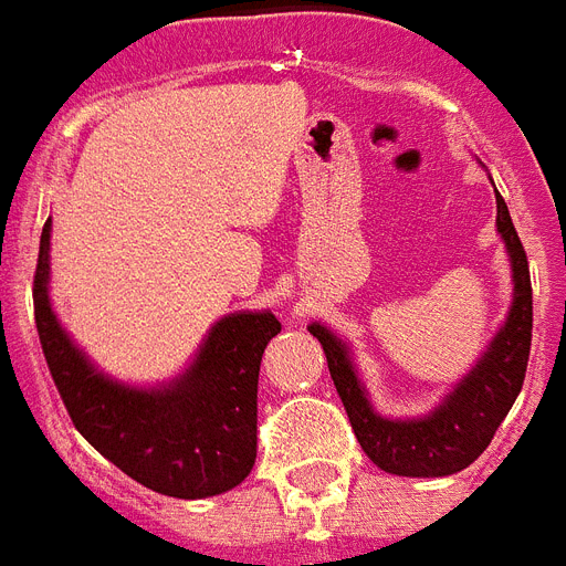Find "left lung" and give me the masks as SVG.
I'll use <instances>...</instances> for the list:
<instances>
[{"label": "left lung", "mask_w": 566, "mask_h": 566, "mask_svg": "<svg viewBox=\"0 0 566 566\" xmlns=\"http://www.w3.org/2000/svg\"><path fill=\"white\" fill-rule=\"evenodd\" d=\"M497 195V235L503 238L512 268V305L506 323L491 337L471 371L453 384L442 401L424 416H380L357 375L355 355L346 339L328 325L311 323L307 331L323 343L328 371L348 412L357 442L366 457L387 474L450 476L468 468L489 448L500 421L509 416L523 387L532 346V284L530 261L514 232L506 200Z\"/></svg>", "instance_id": "1"}]
</instances>
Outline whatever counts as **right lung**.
<instances>
[{"mask_svg": "<svg viewBox=\"0 0 566 566\" xmlns=\"http://www.w3.org/2000/svg\"><path fill=\"white\" fill-rule=\"evenodd\" d=\"M52 218L40 235L34 316L54 387L101 457L145 489L203 500L241 485L255 465L259 369L282 323L270 311L220 316L186 369L139 387L98 369L60 325L49 296Z\"/></svg>", "mask_w": 566, "mask_h": 566, "instance_id": "obj_1", "label": "right lung"}]
</instances>
